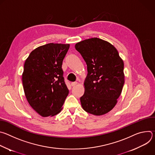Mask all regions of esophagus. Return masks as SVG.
Returning a JSON list of instances; mask_svg holds the SVG:
<instances>
[{
  "label": "esophagus",
  "instance_id": "esophagus-1",
  "mask_svg": "<svg viewBox=\"0 0 155 155\" xmlns=\"http://www.w3.org/2000/svg\"><path fill=\"white\" fill-rule=\"evenodd\" d=\"M77 84V82H72V83H71V86H76Z\"/></svg>",
  "mask_w": 155,
  "mask_h": 155
}]
</instances>
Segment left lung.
<instances>
[{
  "instance_id": "obj_1",
  "label": "left lung",
  "mask_w": 155,
  "mask_h": 155,
  "mask_svg": "<svg viewBox=\"0 0 155 155\" xmlns=\"http://www.w3.org/2000/svg\"><path fill=\"white\" fill-rule=\"evenodd\" d=\"M75 47L87 65L82 108L94 115L106 114L116 105L123 90V61L113 45L97 37L78 42Z\"/></svg>"
}]
</instances>
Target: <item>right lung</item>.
Segmentation results:
<instances>
[{
	"mask_svg": "<svg viewBox=\"0 0 155 155\" xmlns=\"http://www.w3.org/2000/svg\"><path fill=\"white\" fill-rule=\"evenodd\" d=\"M69 47V44L48 43L34 50L25 61L22 75L25 94L43 117L58 114L69 94L62 64Z\"/></svg>",
	"mask_w": 155,
	"mask_h": 155,
	"instance_id": "add662e5",
	"label": "right lung"
}]
</instances>
